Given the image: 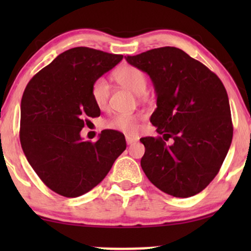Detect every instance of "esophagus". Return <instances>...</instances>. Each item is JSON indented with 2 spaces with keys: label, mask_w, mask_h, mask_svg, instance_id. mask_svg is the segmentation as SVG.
I'll list each match as a JSON object with an SVG mask.
<instances>
[{
  "label": "esophagus",
  "mask_w": 251,
  "mask_h": 251,
  "mask_svg": "<svg viewBox=\"0 0 251 251\" xmlns=\"http://www.w3.org/2000/svg\"><path fill=\"white\" fill-rule=\"evenodd\" d=\"M126 144H128V145H130V144L136 143L138 139L135 138V137H131V136H126Z\"/></svg>",
  "instance_id": "34e87169"
}]
</instances>
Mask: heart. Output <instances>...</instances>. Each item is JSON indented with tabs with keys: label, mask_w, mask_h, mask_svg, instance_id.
<instances>
[{
	"label": "heart",
	"mask_w": 251,
	"mask_h": 251,
	"mask_svg": "<svg viewBox=\"0 0 251 251\" xmlns=\"http://www.w3.org/2000/svg\"><path fill=\"white\" fill-rule=\"evenodd\" d=\"M115 80L122 84L123 87L128 88L133 94L140 95L146 90L147 87V77L140 68L131 65H126V66L120 67L114 74ZM109 92L111 88L106 78L98 77L94 81L91 85V97L95 104L99 108H105L108 104ZM138 116L132 114H116L106 122V126L109 129L121 130V131L128 133H135L138 129Z\"/></svg>",
	"instance_id": "b5f03b06"
}]
</instances>
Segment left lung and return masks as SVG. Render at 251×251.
<instances>
[{
  "instance_id": "1",
  "label": "left lung",
  "mask_w": 251,
  "mask_h": 251,
  "mask_svg": "<svg viewBox=\"0 0 251 251\" xmlns=\"http://www.w3.org/2000/svg\"><path fill=\"white\" fill-rule=\"evenodd\" d=\"M126 59L149 74L156 94L151 122L161 137L140 138L145 146L140 161L144 173L173 197L200 193L218 174L232 143L231 108L224 84L203 64L175 47ZM169 139L172 144L167 146Z\"/></svg>"
}]
</instances>
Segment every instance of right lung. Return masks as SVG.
Instances as JSON below:
<instances>
[{
  "mask_svg": "<svg viewBox=\"0 0 251 251\" xmlns=\"http://www.w3.org/2000/svg\"><path fill=\"white\" fill-rule=\"evenodd\" d=\"M122 54L77 47L57 56L33 76L20 104V144L27 161L50 190L76 198L106 177L126 150L125 136L102 130L84 142L83 118L100 109L91 97L96 78L115 67Z\"/></svg>",
  "mask_w": 251,
  "mask_h": 251,
  "instance_id": "add662e5",
  "label": "right lung"
}]
</instances>
